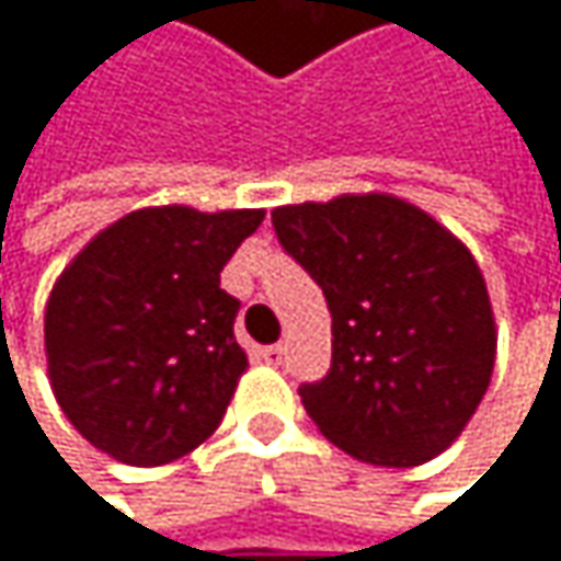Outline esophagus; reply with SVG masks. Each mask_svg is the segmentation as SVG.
<instances>
[{"instance_id": "34e87169", "label": "esophagus", "mask_w": 561, "mask_h": 561, "mask_svg": "<svg viewBox=\"0 0 561 561\" xmlns=\"http://www.w3.org/2000/svg\"><path fill=\"white\" fill-rule=\"evenodd\" d=\"M282 354H285V347H282V344H270V347H263V360H266L270 367H279Z\"/></svg>"}]
</instances>
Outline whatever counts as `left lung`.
I'll use <instances>...</instances> for the list:
<instances>
[{
  "label": "left lung",
  "mask_w": 561,
  "mask_h": 561,
  "mask_svg": "<svg viewBox=\"0 0 561 561\" xmlns=\"http://www.w3.org/2000/svg\"><path fill=\"white\" fill-rule=\"evenodd\" d=\"M273 227L331 311V370L298 390L321 435L380 468L432 461L478 412L497 360L471 250L383 191L285 204Z\"/></svg>",
  "instance_id": "obj_1"
}]
</instances>
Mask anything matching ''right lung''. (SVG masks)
Wrapping results in <instances>:
<instances>
[{
	"label": "right lung",
	"mask_w": 561,
	"mask_h": 561,
	"mask_svg": "<svg viewBox=\"0 0 561 561\" xmlns=\"http://www.w3.org/2000/svg\"><path fill=\"white\" fill-rule=\"evenodd\" d=\"M263 217L142 207L64 266L45 305L48 380L93 448L159 468L214 435L250 367L220 273Z\"/></svg>",
	"instance_id": "right-lung-1"
}]
</instances>
